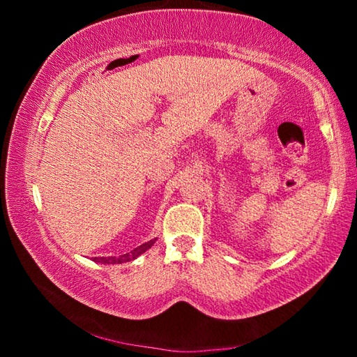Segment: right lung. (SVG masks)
<instances>
[{"label":"right lung","mask_w":357,"mask_h":357,"mask_svg":"<svg viewBox=\"0 0 357 357\" xmlns=\"http://www.w3.org/2000/svg\"><path fill=\"white\" fill-rule=\"evenodd\" d=\"M155 243V239H151L149 243H144L142 245H138L137 249H134L129 253H124V255H119V257H94L93 259L96 263H104V264H119V263H126V261H132V259H135L137 257H140L142 253L146 252L148 249H151V245Z\"/></svg>","instance_id":"obj_1"}]
</instances>
